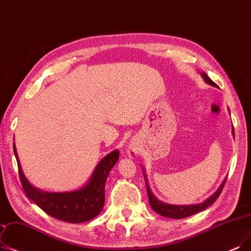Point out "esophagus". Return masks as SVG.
<instances>
[{
	"mask_svg": "<svg viewBox=\"0 0 251 251\" xmlns=\"http://www.w3.org/2000/svg\"><path fill=\"white\" fill-rule=\"evenodd\" d=\"M136 154V151H135V150H133V149H131V150H129V155L130 156H134Z\"/></svg>",
	"mask_w": 251,
	"mask_h": 251,
	"instance_id": "esophagus-1",
	"label": "esophagus"
}]
</instances>
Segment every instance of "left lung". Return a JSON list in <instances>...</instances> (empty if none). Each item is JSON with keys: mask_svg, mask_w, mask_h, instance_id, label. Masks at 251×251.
I'll return each instance as SVG.
<instances>
[{"mask_svg": "<svg viewBox=\"0 0 251 251\" xmlns=\"http://www.w3.org/2000/svg\"><path fill=\"white\" fill-rule=\"evenodd\" d=\"M202 77L204 78V80L207 84H209L211 86H214L219 88V86H217L205 73H202ZM233 134H235L234 128H233ZM226 180V177L224 179L223 183L221 184V187L217 189V191L212 196H210L208 199L205 200L204 202H202L200 204H193V205H171V204L163 203V202L159 201L157 198H155V196L151 194L150 187H149V183L147 181V178H146V187H147V192H148V196H149V202H150V205H151L152 210L156 211L158 214H160L162 216L170 217V219L180 220V219H184V217H188L193 214L198 213V212L206 209L207 207H209L212 203H214L215 200L220 197V195L225 187Z\"/></svg>", "mask_w": 251, "mask_h": 251, "instance_id": "1", "label": "left lung"}]
</instances>
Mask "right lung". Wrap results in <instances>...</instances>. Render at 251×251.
Masks as SVG:
<instances>
[{"mask_svg":"<svg viewBox=\"0 0 251 251\" xmlns=\"http://www.w3.org/2000/svg\"><path fill=\"white\" fill-rule=\"evenodd\" d=\"M13 150L20 182L26 197L42 210L54 219L71 224L88 222L100 213L104 205V184L108 173L119 159L118 150L110 152L97 164L85 187L68 193H48L32 187L21 170L15 144H13Z\"/></svg>","mask_w":251,"mask_h":251,"instance_id":"right-lung-1","label":"right lung"}]
</instances>
